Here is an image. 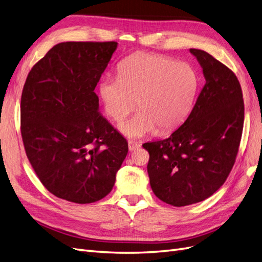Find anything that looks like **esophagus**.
Wrapping results in <instances>:
<instances>
[{"instance_id": "34e87169", "label": "esophagus", "mask_w": 262, "mask_h": 262, "mask_svg": "<svg viewBox=\"0 0 262 262\" xmlns=\"http://www.w3.org/2000/svg\"><path fill=\"white\" fill-rule=\"evenodd\" d=\"M128 146H129L130 152H133V150H136L137 148L140 147V145L137 143V142H134V141H129L128 142Z\"/></svg>"}]
</instances>
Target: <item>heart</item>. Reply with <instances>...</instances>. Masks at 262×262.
I'll list each match as a JSON object with an SVG mask.
<instances>
[{"instance_id":"b5f03b06","label":"heart","mask_w":262,"mask_h":262,"mask_svg":"<svg viewBox=\"0 0 262 262\" xmlns=\"http://www.w3.org/2000/svg\"><path fill=\"white\" fill-rule=\"evenodd\" d=\"M199 77L192 66L154 53H137L118 67V77L99 83L105 113L119 122L137 106L138 112L119 124L124 137L138 140L154 132L168 133L186 120L193 106Z\"/></svg>"}]
</instances>
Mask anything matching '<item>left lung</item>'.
Segmentation results:
<instances>
[{"label":"left lung","mask_w":262,"mask_h":262,"mask_svg":"<svg viewBox=\"0 0 262 262\" xmlns=\"http://www.w3.org/2000/svg\"><path fill=\"white\" fill-rule=\"evenodd\" d=\"M204 76L191 113L161 141L148 142L147 172L158 199L173 207L200 202L224 184L242 139L244 100L236 75L211 54L190 49Z\"/></svg>","instance_id":"obj_1"}]
</instances>
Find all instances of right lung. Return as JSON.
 Returning <instances> with one entry per match:
<instances>
[{
  "label": "right lung",
  "instance_id": "right-lung-1",
  "mask_svg": "<svg viewBox=\"0 0 262 262\" xmlns=\"http://www.w3.org/2000/svg\"><path fill=\"white\" fill-rule=\"evenodd\" d=\"M118 43L55 45L26 78L20 129L28 160L55 196L93 203L113 190L128 142L99 112L95 87Z\"/></svg>",
  "mask_w": 262,
  "mask_h": 262
}]
</instances>
